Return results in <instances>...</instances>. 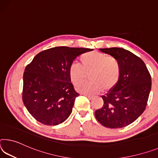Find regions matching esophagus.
<instances>
[{
    "instance_id": "1",
    "label": "esophagus",
    "mask_w": 158,
    "mask_h": 158,
    "mask_svg": "<svg viewBox=\"0 0 158 158\" xmlns=\"http://www.w3.org/2000/svg\"><path fill=\"white\" fill-rule=\"evenodd\" d=\"M83 95H84V96H86L89 99H92L94 97V96H92V95H89V94H83Z\"/></svg>"
}]
</instances>
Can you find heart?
<instances>
[{
	"label": "heart",
	"instance_id": "obj_1",
	"mask_svg": "<svg viewBox=\"0 0 158 158\" xmlns=\"http://www.w3.org/2000/svg\"><path fill=\"white\" fill-rule=\"evenodd\" d=\"M90 72L88 82L77 86V90L83 94H97L108 91L117 84L121 73L117 59L107 56L102 52H86L79 57V63H72L69 67V75L74 85L79 84Z\"/></svg>",
	"mask_w": 158,
	"mask_h": 158
}]
</instances>
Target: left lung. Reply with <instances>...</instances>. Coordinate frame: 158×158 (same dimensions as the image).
I'll return each instance as SVG.
<instances>
[{
    "label": "left lung",
    "mask_w": 158,
    "mask_h": 158,
    "mask_svg": "<svg viewBox=\"0 0 158 158\" xmlns=\"http://www.w3.org/2000/svg\"><path fill=\"white\" fill-rule=\"evenodd\" d=\"M119 61L121 73L117 84L102 96L103 106L95 112L96 119L108 128H122L138 119L146 107L151 76L144 62L121 48H100Z\"/></svg>",
    "instance_id": "8db88e82"
}]
</instances>
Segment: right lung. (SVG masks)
I'll list each match as a JSON object with an SVG mask.
<instances>
[{
    "label": "right lung",
    "instance_id": "obj_1",
    "mask_svg": "<svg viewBox=\"0 0 158 158\" xmlns=\"http://www.w3.org/2000/svg\"><path fill=\"white\" fill-rule=\"evenodd\" d=\"M85 48L54 47L36 55L24 69L22 101L34 118L45 125H57L68 118L79 96L69 67Z\"/></svg>",
    "mask_w": 158,
    "mask_h": 158
}]
</instances>
